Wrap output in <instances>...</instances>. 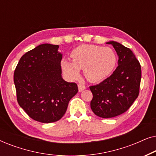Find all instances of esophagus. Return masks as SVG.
<instances>
[{"label": "esophagus", "mask_w": 156, "mask_h": 156, "mask_svg": "<svg viewBox=\"0 0 156 156\" xmlns=\"http://www.w3.org/2000/svg\"><path fill=\"white\" fill-rule=\"evenodd\" d=\"M78 88H79V91H82L83 90H84L86 89V86L84 84H78Z\"/></svg>", "instance_id": "34e87169"}]
</instances>
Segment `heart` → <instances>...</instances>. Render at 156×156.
Wrapping results in <instances>:
<instances>
[{"label": "heart", "instance_id": "b5f03b06", "mask_svg": "<svg viewBox=\"0 0 156 156\" xmlns=\"http://www.w3.org/2000/svg\"><path fill=\"white\" fill-rule=\"evenodd\" d=\"M72 61L64 58L62 69L67 77L75 80L80 76V69H84L86 78L90 82H98L108 77L116 65L117 57L109 48L93 44H82L72 51Z\"/></svg>", "mask_w": 156, "mask_h": 156}]
</instances>
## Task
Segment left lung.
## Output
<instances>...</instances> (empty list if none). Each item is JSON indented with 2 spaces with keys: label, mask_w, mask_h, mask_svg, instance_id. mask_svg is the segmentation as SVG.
I'll return each instance as SVG.
<instances>
[{
  "label": "left lung",
  "mask_w": 156,
  "mask_h": 156,
  "mask_svg": "<svg viewBox=\"0 0 156 156\" xmlns=\"http://www.w3.org/2000/svg\"><path fill=\"white\" fill-rule=\"evenodd\" d=\"M119 56L118 67L109 77L99 84L90 86L93 94L90 105L97 116L107 119L126 112L139 94L141 67L129 48L111 41Z\"/></svg>",
  "instance_id": "obj_1"
}]
</instances>
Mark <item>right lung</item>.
<instances>
[{"label": "right lung", "mask_w": 156, "mask_h": 156, "mask_svg": "<svg viewBox=\"0 0 156 156\" xmlns=\"http://www.w3.org/2000/svg\"><path fill=\"white\" fill-rule=\"evenodd\" d=\"M59 46L42 44L23 55L14 72L17 101L33 120L52 123L65 115L78 92L76 83L62 78Z\"/></svg>", "instance_id": "right-lung-1"}]
</instances>
